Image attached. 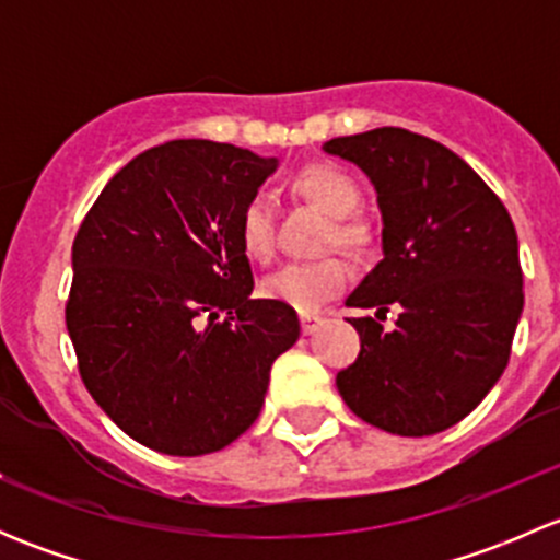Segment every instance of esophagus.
I'll list each match as a JSON object with an SVG mask.
<instances>
[{
	"label": "esophagus",
	"mask_w": 560,
	"mask_h": 560,
	"mask_svg": "<svg viewBox=\"0 0 560 560\" xmlns=\"http://www.w3.org/2000/svg\"><path fill=\"white\" fill-rule=\"evenodd\" d=\"M322 322L325 319H322L319 314H301V330L306 332V336H312V332L319 330Z\"/></svg>",
	"instance_id": "34e87169"
}]
</instances>
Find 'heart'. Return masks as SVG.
I'll return each mask as SVG.
<instances>
[{"mask_svg":"<svg viewBox=\"0 0 560 560\" xmlns=\"http://www.w3.org/2000/svg\"><path fill=\"white\" fill-rule=\"evenodd\" d=\"M292 191L314 202L332 217L330 244L349 252H363L371 244V224L360 217L363 186L341 165L319 162L303 167L290 180ZM238 244L254 262H268L276 252V206L265 191H257L244 202L238 217ZM352 279V270L341 257H322L312 262H287L265 276L259 292L268 301L290 306L301 314L319 312L330 298L343 292Z\"/></svg>","mask_w":560,"mask_h":560,"instance_id":"obj_1","label":"heart"}]
</instances>
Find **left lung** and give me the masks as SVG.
<instances>
[{
  "label": "left lung",
  "mask_w": 560,
  "mask_h": 560,
  "mask_svg": "<svg viewBox=\"0 0 560 560\" xmlns=\"http://www.w3.org/2000/svg\"><path fill=\"white\" fill-rule=\"evenodd\" d=\"M322 149L371 178L382 211V262L347 298L400 308L393 330L352 322L360 354L338 371L349 409L398 436L460 422L510 363L523 314L517 233L495 191L447 145L400 127L327 140Z\"/></svg>",
  "instance_id": "1"
}]
</instances>
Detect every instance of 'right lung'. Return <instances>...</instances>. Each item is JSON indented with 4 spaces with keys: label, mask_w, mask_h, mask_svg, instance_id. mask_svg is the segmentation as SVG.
<instances>
[{
    "label": "right lung",
    "mask_w": 560,
    "mask_h": 560,
    "mask_svg": "<svg viewBox=\"0 0 560 560\" xmlns=\"http://www.w3.org/2000/svg\"><path fill=\"white\" fill-rule=\"evenodd\" d=\"M276 160L171 140L113 175L72 244L67 330L100 409L143 447L217 453L259 417L295 308L252 301L241 208Z\"/></svg>",
    "instance_id": "right-lung-1"
}]
</instances>
